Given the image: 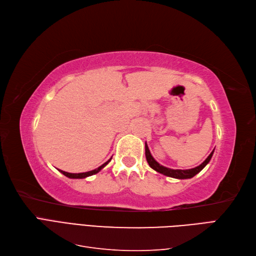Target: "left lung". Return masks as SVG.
<instances>
[{"label":"left lung","instance_id":"left-lung-1","mask_svg":"<svg viewBox=\"0 0 256 256\" xmlns=\"http://www.w3.org/2000/svg\"><path fill=\"white\" fill-rule=\"evenodd\" d=\"M214 150L210 152V154H209V156L206 158V160L203 162V164H200L198 166L189 168V170H173V168H166L164 166L159 164L158 162L154 160V157L152 156L148 146H147V144L145 143V156H146V160H147V162H148L150 166L160 174H164L168 177L177 178V180H187V178H192L193 176H196L198 173H200L206 166L208 162L210 161L212 154H214Z\"/></svg>","mask_w":256,"mask_h":256}]
</instances>
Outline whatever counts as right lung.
<instances>
[{
    "label": "right lung",
    "instance_id": "add662e5",
    "mask_svg": "<svg viewBox=\"0 0 256 256\" xmlns=\"http://www.w3.org/2000/svg\"><path fill=\"white\" fill-rule=\"evenodd\" d=\"M111 159H112V158H111ZM111 159H109L106 162H104V164L102 166H100L99 168H95V170H92V171L85 172V173H68V172L62 171V170H58V171H60L62 174H64L65 176L69 177V178H85V177H88V176H92V175H94V174H97V173L100 171V170H102L108 164H109V162L111 161Z\"/></svg>",
    "mask_w": 256,
    "mask_h": 256
}]
</instances>
